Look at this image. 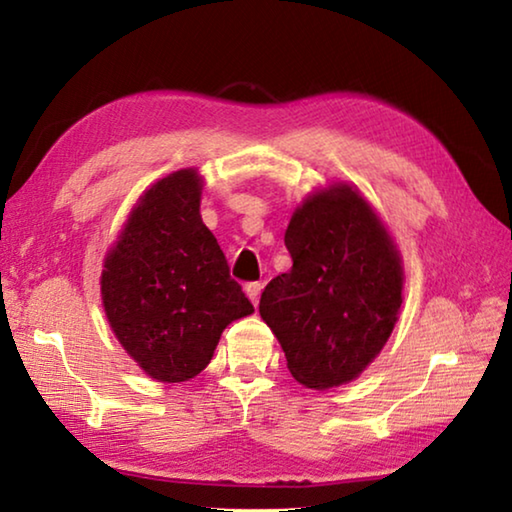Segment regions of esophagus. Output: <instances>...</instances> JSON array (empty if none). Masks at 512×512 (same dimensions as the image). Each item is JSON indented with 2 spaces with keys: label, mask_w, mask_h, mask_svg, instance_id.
<instances>
[{
  "label": "esophagus",
  "mask_w": 512,
  "mask_h": 512,
  "mask_svg": "<svg viewBox=\"0 0 512 512\" xmlns=\"http://www.w3.org/2000/svg\"><path fill=\"white\" fill-rule=\"evenodd\" d=\"M262 289H264L262 282H248L246 284V296L250 298V302H253L255 307H257V302H259V296H262Z\"/></svg>",
  "instance_id": "1"
}]
</instances>
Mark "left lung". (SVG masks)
<instances>
[{"label": "left lung", "mask_w": 512, "mask_h": 512, "mask_svg": "<svg viewBox=\"0 0 512 512\" xmlns=\"http://www.w3.org/2000/svg\"><path fill=\"white\" fill-rule=\"evenodd\" d=\"M284 244L293 266L266 284L259 316L302 386L348 384L375 361L400 316V250L348 183L311 192L293 212Z\"/></svg>", "instance_id": "8db88e82"}]
</instances>
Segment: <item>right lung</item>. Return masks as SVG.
I'll list each match as a JSON object with an SVG mask.
<instances>
[{
    "label": "right lung",
    "mask_w": 512,
    "mask_h": 512,
    "mask_svg": "<svg viewBox=\"0 0 512 512\" xmlns=\"http://www.w3.org/2000/svg\"><path fill=\"white\" fill-rule=\"evenodd\" d=\"M203 176L180 169L137 198L103 259L101 302L112 334L162 384L194 379L232 320L253 305L201 219Z\"/></svg>",
    "instance_id": "right-lung-1"
}]
</instances>
